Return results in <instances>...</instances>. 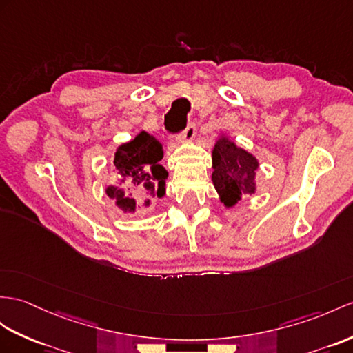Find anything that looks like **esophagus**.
<instances>
[{
	"label": "esophagus",
	"mask_w": 353,
	"mask_h": 353,
	"mask_svg": "<svg viewBox=\"0 0 353 353\" xmlns=\"http://www.w3.org/2000/svg\"><path fill=\"white\" fill-rule=\"evenodd\" d=\"M194 133H196V125L194 124H190L188 125L185 130H184V133L181 134V137H179V141H178V143H184V145H187V143H190L192 141H193V137H194Z\"/></svg>",
	"instance_id": "esophagus-1"
}]
</instances>
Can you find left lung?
Listing matches in <instances>:
<instances>
[{"label": "left lung", "instance_id": "left-lung-1", "mask_svg": "<svg viewBox=\"0 0 353 353\" xmlns=\"http://www.w3.org/2000/svg\"><path fill=\"white\" fill-rule=\"evenodd\" d=\"M212 184L220 202L226 208L234 206L247 194L256 193V170L259 160L252 152L238 147L226 133H220L212 148Z\"/></svg>", "mask_w": 353, "mask_h": 353}]
</instances>
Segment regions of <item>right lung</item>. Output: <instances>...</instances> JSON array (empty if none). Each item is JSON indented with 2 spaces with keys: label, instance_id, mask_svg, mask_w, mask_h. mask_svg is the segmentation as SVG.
I'll return each instance as SVG.
<instances>
[{
  "label": "right lung",
  "instance_id": "obj_1",
  "mask_svg": "<svg viewBox=\"0 0 353 353\" xmlns=\"http://www.w3.org/2000/svg\"><path fill=\"white\" fill-rule=\"evenodd\" d=\"M161 159L163 145L145 130L117 148L114 166L118 184L106 185L105 192L123 212L148 208L154 197L165 196L168 172L160 165ZM134 191L148 196L141 205L131 197Z\"/></svg>",
  "mask_w": 353,
  "mask_h": 353
}]
</instances>
